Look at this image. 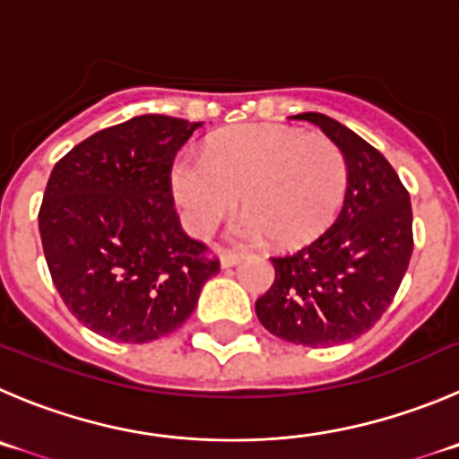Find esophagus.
Returning a JSON list of instances; mask_svg holds the SVG:
<instances>
[{
    "instance_id": "1",
    "label": "esophagus",
    "mask_w": 459,
    "mask_h": 459,
    "mask_svg": "<svg viewBox=\"0 0 459 459\" xmlns=\"http://www.w3.org/2000/svg\"><path fill=\"white\" fill-rule=\"evenodd\" d=\"M242 263V255L239 254H233V251H224L221 254V267H235V264Z\"/></svg>"
}]
</instances>
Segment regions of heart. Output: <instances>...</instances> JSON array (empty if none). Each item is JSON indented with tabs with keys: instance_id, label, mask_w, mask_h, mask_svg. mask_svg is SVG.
Instances as JSON below:
<instances>
[{
	"instance_id": "b5f03b06",
	"label": "heart",
	"mask_w": 459,
	"mask_h": 459,
	"mask_svg": "<svg viewBox=\"0 0 459 459\" xmlns=\"http://www.w3.org/2000/svg\"><path fill=\"white\" fill-rule=\"evenodd\" d=\"M346 181V158L333 140L269 124L229 128L205 158L187 153L171 167L174 199L201 238L235 212L242 196L247 215L230 235L244 244L312 242L335 220Z\"/></svg>"
}]
</instances>
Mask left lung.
<instances>
[{
  "mask_svg": "<svg viewBox=\"0 0 459 459\" xmlns=\"http://www.w3.org/2000/svg\"><path fill=\"white\" fill-rule=\"evenodd\" d=\"M342 149L349 167L333 226L297 254L272 258L276 278L255 301L272 335L301 346L355 340L383 316L412 255V205L387 158L328 115L301 113Z\"/></svg>",
  "mask_w": 459,
  "mask_h": 459,
  "instance_id": "1",
  "label": "left lung"
}]
</instances>
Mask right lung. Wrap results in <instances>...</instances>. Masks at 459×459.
I'll return each mask as SVG.
<instances>
[{
	"label": "right lung",
	"mask_w": 459,
	"mask_h": 459,
	"mask_svg": "<svg viewBox=\"0 0 459 459\" xmlns=\"http://www.w3.org/2000/svg\"><path fill=\"white\" fill-rule=\"evenodd\" d=\"M204 122L140 115L56 162L38 226L51 281L97 335L144 344L195 312L220 260L181 229L171 165Z\"/></svg>",
	"instance_id": "obj_1"
}]
</instances>
